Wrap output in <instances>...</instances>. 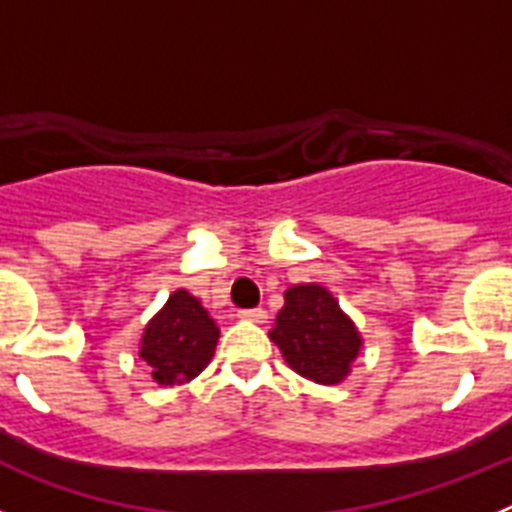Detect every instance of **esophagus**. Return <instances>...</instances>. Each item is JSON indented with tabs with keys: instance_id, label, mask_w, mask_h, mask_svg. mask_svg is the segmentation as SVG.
Wrapping results in <instances>:
<instances>
[{
	"instance_id": "esophagus-1",
	"label": "esophagus",
	"mask_w": 512,
	"mask_h": 512,
	"mask_svg": "<svg viewBox=\"0 0 512 512\" xmlns=\"http://www.w3.org/2000/svg\"><path fill=\"white\" fill-rule=\"evenodd\" d=\"M238 318L241 320H251V323H266V310L264 307H253V310H241L238 312Z\"/></svg>"
}]
</instances>
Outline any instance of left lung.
<instances>
[{
  "instance_id": "8db88e82",
  "label": "left lung",
  "mask_w": 512,
  "mask_h": 512,
  "mask_svg": "<svg viewBox=\"0 0 512 512\" xmlns=\"http://www.w3.org/2000/svg\"><path fill=\"white\" fill-rule=\"evenodd\" d=\"M269 338L289 369L315 384H341L364 348L359 328L323 284H295L284 292Z\"/></svg>"
}]
</instances>
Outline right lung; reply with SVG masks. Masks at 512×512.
I'll list each match as a JSON object with an SVG mask.
<instances>
[{"label": "right lung", "instance_id": "obj_1", "mask_svg": "<svg viewBox=\"0 0 512 512\" xmlns=\"http://www.w3.org/2000/svg\"><path fill=\"white\" fill-rule=\"evenodd\" d=\"M220 328L202 302L187 289H176L143 328L138 356L151 366L158 384H184L215 356Z\"/></svg>", "mask_w": 512, "mask_h": 512}]
</instances>
